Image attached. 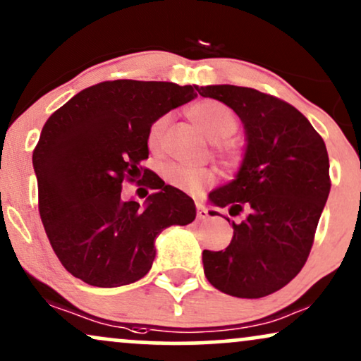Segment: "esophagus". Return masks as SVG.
I'll return each instance as SVG.
<instances>
[{
    "mask_svg": "<svg viewBox=\"0 0 361 361\" xmlns=\"http://www.w3.org/2000/svg\"><path fill=\"white\" fill-rule=\"evenodd\" d=\"M196 214H198L200 220H207V218H208V209L204 208L202 203H196Z\"/></svg>",
    "mask_w": 361,
    "mask_h": 361,
    "instance_id": "esophagus-1",
    "label": "esophagus"
}]
</instances>
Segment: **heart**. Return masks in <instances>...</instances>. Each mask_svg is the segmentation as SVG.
<instances>
[{"instance_id": "b5f03b06", "label": "heart", "mask_w": 361, "mask_h": 361, "mask_svg": "<svg viewBox=\"0 0 361 361\" xmlns=\"http://www.w3.org/2000/svg\"><path fill=\"white\" fill-rule=\"evenodd\" d=\"M188 115L203 133L213 141V154L228 170H236L245 158V149L236 141L226 140L236 133L240 121L236 113L225 103L216 99H202L188 109ZM166 116H159L148 128L147 143L152 152L161 148L166 131ZM161 176L173 188L188 193H198L214 180V173L209 168H190L180 163H165L161 166Z\"/></svg>"}]
</instances>
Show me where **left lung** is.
I'll return each instance as SVG.
<instances>
[{
    "instance_id": "left-lung-1",
    "label": "left lung",
    "mask_w": 361,
    "mask_h": 361,
    "mask_svg": "<svg viewBox=\"0 0 361 361\" xmlns=\"http://www.w3.org/2000/svg\"><path fill=\"white\" fill-rule=\"evenodd\" d=\"M196 90L233 109L248 140L236 180L209 193L216 207L245 218L233 223L225 250H204V275L223 293L262 298L288 285L307 263L331 188L325 141L273 94L233 85Z\"/></svg>"
}]
</instances>
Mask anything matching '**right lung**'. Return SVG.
I'll use <instances>...</instances> for the list:
<instances>
[{
	"instance_id": "obj_1",
	"label": "right lung",
	"mask_w": 361,
	"mask_h": 361,
	"mask_svg": "<svg viewBox=\"0 0 361 361\" xmlns=\"http://www.w3.org/2000/svg\"><path fill=\"white\" fill-rule=\"evenodd\" d=\"M195 97L190 85L102 81L44 123L33 149L38 209L53 252L73 276L99 288L140 280L157 255L154 238L195 220L193 200L141 166L149 125ZM141 179L159 190L145 207L121 196L125 180Z\"/></svg>"
}]
</instances>
